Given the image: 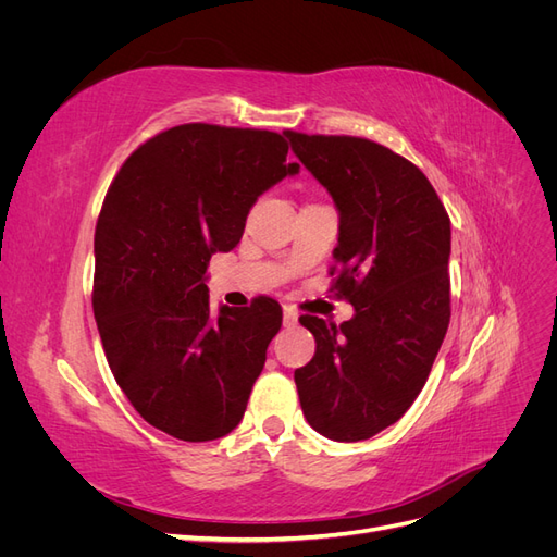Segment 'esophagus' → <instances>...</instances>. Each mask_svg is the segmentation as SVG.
<instances>
[{"label": "esophagus", "instance_id": "34e87169", "mask_svg": "<svg viewBox=\"0 0 557 557\" xmlns=\"http://www.w3.org/2000/svg\"><path fill=\"white\" fill-rule=\"evenodd\" d=\"M283 325H285V327L297 325V311H295L293 307H285V309H283Z\"/></svg>", "mask_w": 557, "mask_h": 557}]
</instances>
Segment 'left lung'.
Wrapping results in <instances>:
<instances>
[{
  "label": "left lung",
  "mask_w": 557,
  "mask_h": 557,
  "mask_svg": "<svg viewBox=\"0 0 557 557\" xmlns=\"http://www.w3.org/2000/svg\"><path fill=\"white\" fill-rule=\"evenodd\" d=\"M299 162L339 211L332 288L356 315L299 323L315 356L295 372L309 425L362 442L407 413L423 391L450 320V218L413 162L360 137L285 132Z\"/></svg>",
  "instance_id": "1"
}]
</instances>
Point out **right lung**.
I'll return each instance as SVG.
<instances>
[{
    "label": "right lung",
    "mask_w": 557,
    "mask_h": 557,
    "mask_svg": "<svg viewBox=\"0 0 557 557\" xmlns=\"http://www.w3.org/2000/svg\"><path fill=\"white\" fill-rule=\"evenodd\" d=\"M269 129L188 123L125 160L95 227L92 311L115 383L153 428L213 442L239 425L281 307L211 313L207 267L258 197L299 172Z\"/></svg>",
    "instance_id": "1"
}]
</instances>
